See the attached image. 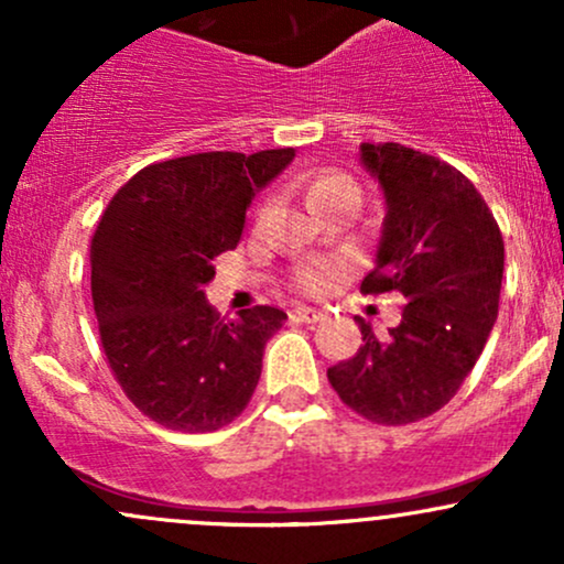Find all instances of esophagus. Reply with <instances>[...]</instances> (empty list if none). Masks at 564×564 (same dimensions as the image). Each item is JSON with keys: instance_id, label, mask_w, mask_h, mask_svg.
I'll list each match as a JSON object with an SVG mask.
<instances>
[{"instance_id": "obj_1", "label": "esophagus", "mask_w": 564, "mask_h": 564, "mask_svg": "<svg viewBox=\"0 0 564 564\" xmlns=\"http://www.w3.org/2000/svg\"><path fill=\"white\" fill-rule=\"evenodd\" d=\"M291 318L300 321V323H318L326 318V313H323V310H315V307H294L291 310Z\"/></svg>"}]
</instances>
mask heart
<instances>
[{
	"instance_id": "heart-1",
	"label": "heart",
	"mask_w": 564,
	"mask_h": 564,
	"mask_svg": "<svg viewBox=\"0 0 564 564\" xmlns=\"http://www.w3.org/2000/svg\"><path fill=\"white\" fill-rule=\"evenodd\" d=\"M307 198L315 209L326 215V212H332L341 204L360 206V200H364V191H360L358 180L349 177L347 172L326 170L315 174V177L307 183ZM339 275H341L339 264L318 260V262L302 264V268L294 273V283L296 289L304 291V294H326V291L339 281Z\"/></svg>"
}]
</instances>
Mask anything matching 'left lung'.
Listing matches in <instances>:
<instances>
[{"instance_id":"obj_1","label":"left lung","mask_w":564,"mask_h":564,"mask_svg":"<svg viewBox=\"0 0 564 564\" xmlns=\"http://www.w3.org/2000/svg\"><path fill=\"white\" fill-rule=\"evenodd\" d=\"M360 159L387 198L377 268L360 291H394L405 307L387 336L355 318L364 347L328 368V381L358 416L403 426L448 403L480 358L498 318L503 238L456 166L400 142H366Z\"/></svg>"}]
</instances>
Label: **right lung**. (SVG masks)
<instances>
[{
  "mask_svg": "<svg viewBox=\"0 0 564 564\" xmlns=\"http://www.w3.org/2000/svg\"><path fill=\"white\" fill-rule=\"evenodd\" d=\"M291 159L294 148L159 161L127 180L97 223L89 264L102 352L134 408L166 430H223L257 390L286 313L257 304L225 321L204 283L241 241L251 198Z\"/></svg>",
  "mask_w": 564,
  "mask_h": 564,
  "instance_id": "obj_1",
  "label": "right lung"
}]
</instances>
